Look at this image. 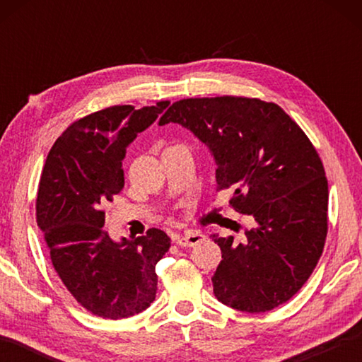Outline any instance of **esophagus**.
I'll return each mask as SVG.
<instances>
[{
  "label": "esophagus",
  "mask_w": 362,
  "mask_h": 362,
  "mask_svg": "<svg viewBox=\"0 0 362 362\" xmlns=\"http://www.w3.org/2000/svg\"><path fill=\"white\" fill-rule=\"evenodd\" d=\"M206 240V236L199 231H188L185 235H177L175 236V243L182 247H193L196 244L203 243Z\"/></svg>",
  "instance_id": "34e87169"
}]
</instances>
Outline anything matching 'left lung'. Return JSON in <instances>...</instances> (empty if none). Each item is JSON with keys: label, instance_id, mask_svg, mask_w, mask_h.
I'll return each mask as SVG.
<instances>
[{"label": "left lung", "instance_id": "obj_1", "mask_svg": "<svg viewBox=\"0 0 362 362\" xmlns=\"http://www.w3.org/2000/svg\"><path fill=\"white\" fill-rule=\"evenodd\" d=\"M179 122L209 146L217 189L254 217L241 241L214 235L222 262L212 276L218 302L265 313L302 289L327 236V179L320 155L296 121L273 102L250 97L182 99L159 126Z\"/></svg>", "mask_w": 362, "mask_h": 362}]
</instances>
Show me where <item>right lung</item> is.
<instances>
[{"instance_id":"add662e5","label":"right lung","mask_w":362,"mask_h":362,"mask_svg":"<svg viewBox=\"0 0 362 362\" xmlns=\"http://www.w3.org/2000/svg\"><path fill=\"white\" fill-rule=\"evenodd\" d=\"M169 105H115L66 127L42 168L36 223L52 267L71 297L105 320L129 317L156 296V263L170 247L163 230L115 243L103 228L105 206L124 188L126 146Z\"/></svg>"}]
</instances>
